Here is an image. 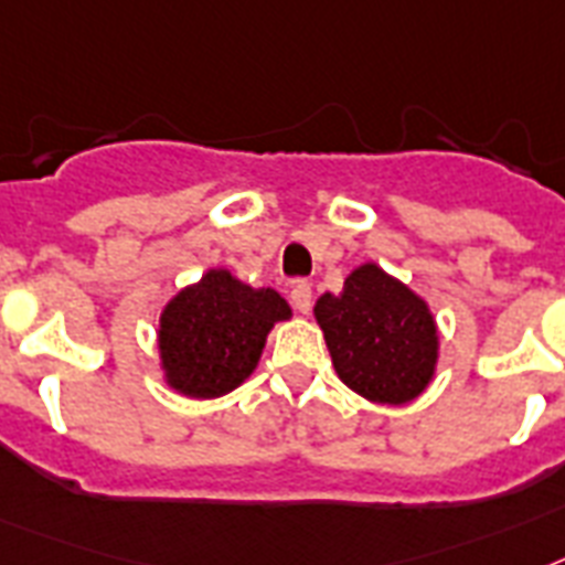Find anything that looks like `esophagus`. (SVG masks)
I'll use <instances>...</instances> for the list:
<instances>
[{"instance_id":"esophagus-1","label":"esophagus","mask_w":565,"mask_h":565,"mask_svg":"<svg viewBox=\"0 0 565 565\" xmlns=\"http://www.w3.org/2000/svg\"><path fill=\"white\" fill-rule=\"evenodd\" d=\"M291 306L297 311H300V315H309V309H311V286L309 282H294V288H291Z\"/></svg>"}]
</instances>
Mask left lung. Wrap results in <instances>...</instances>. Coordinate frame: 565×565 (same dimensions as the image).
Returning <instances> with one entry per match:
<instances>
[{"label":"left lung","mask_w":565,"mask_h":565,"mask_svg":"<svg viewBox=\"0 0 565 565\" xmlns=\"http://www.w3.org/2000/svg\"><path fill=\"white\" fill-rule=\"evenodd\" d=\"M334 372L372 404L401 407L433 384L439 326L422 294L377 263L358 265L343 291L315 302Z\"/></svg>","instance_id":"obj_1"}]
</instances>
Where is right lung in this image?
I'll use <instances>...</instances> for the list:
<instances>
[{"mask_svg":"<svg viewBox=\"0 0 565 565\" xmlns=\"http://www.w3.org/2000/svg\"><path fill=\"white\" fill-rule=\"evenodd\" d=\"M291 306L274 288H254L227 268L172 294L158 315V366L164 384L188 398H218L245 384L265 340Z\"/></svg>","mask_w":565,"mask_h":565,"instance_id":"right-lung-1","label":"right lung"}]
</instances>
